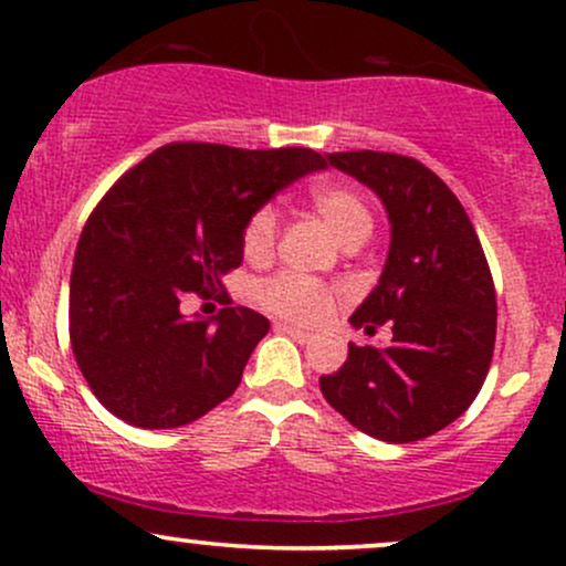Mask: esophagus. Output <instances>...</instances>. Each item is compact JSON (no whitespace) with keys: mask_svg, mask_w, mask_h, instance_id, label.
Wrapping results in <instances>:
<instances>
[{"mask_svg":"<svg viewBox=\"0 0 566 566\" xmlns=\"http://www.w3.org/2000/svg\"><path fill=\"white\" fill-rule=\"evenodd\" d=\"M274 329H276V333H282V335H290L292 340H297V343H308L311 340V335L305 333V329L292 327V324H287V322H276Z\"/></svg>","mask_w":566,"mask_h":566,"instance_id":"esophagus-1","label":"esophagus"}]
</instances>
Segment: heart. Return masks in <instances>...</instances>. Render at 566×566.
<instances>
[{"instance_id":"heart-1","label":"heart","mask_w":566,"mask_h":566,"mask_svg":"<svg viewBox=\"0 0 566 566\" xmlns=\"http://www.w3.org/2000/svg\"><path fill=\"white\" fill-rule=\"evenodd\" d=\"M308 205L329 226V231L335 233V239L343 247H359L373 233V210H369L365 197L356 188L343 184H327V180L324 184H314L308 191ZM276 231L279 218L274 207H258L242 231L244 255L250 261H261V258L271 255L276 242ZM258 297H261L265 308L292 322L314 324L322 322L333 311V295H329V290L322 287L314 279L301 274H279L269 279L261 292H258Z\"/></svg>"}]
</instances>
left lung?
<instances>
[{
  "mask_svg": "<svg viewBox=\"0 0 566 566\" xmlns=\"http://www.w3.org/2000/svg\"><path fill=\"white\" fill-rule=\"evenodd\" d=\"M378 193L391 223L386 265L350 324H386V348L354 346L319 388L350 426L391 444L420 441L458 420L490 369L497 303L469 216L437 172L382 151L327 154Z\"/></svg>",
  "mask_w": 566,
  "mask_h": 566,
  "instance_id": "1",
  "label": "left lung"
}]
</instances>
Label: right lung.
<instances>
[{
	"label": "right lung",
	"instance_id": "1",
	"mask_svg": "<svg viewBox=\"0 0 566 566\" xmlns=\"http://www.w3.org/2000/svg\"><path fill=\"white\" fill-rule=\"evenodd\" d=\"M324 167L311 148L170 143L108 188L82 229L69 290L71 348L108 412L178 428L237 391L269 319L244 305L188 319L184 303H231L223 276L242 265L247 220Z\"/></svg>",
	"mask_w": 566,
	"mask_h": 566
}]
</instances>
